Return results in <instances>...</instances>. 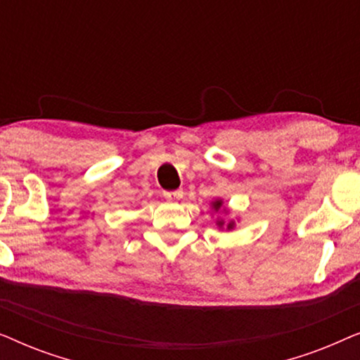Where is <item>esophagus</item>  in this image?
I'll return each mask as SVG.
<instances>
[{"label": "esophagus", "mask_w": 360, "mask_h": 360, "mask_svg": "<svg viewBox=\"0 0 360 360\" xmlns=\"http://www.w3.org/2000/svg\"><path fill=\"white\" fill-rule=\"evenodd\" d=\"M164 196L169 201H179L181 196H184V191L181 190H174V191H164Z\"/></svg>", "instance_id": "34e87169"}]
</instances>
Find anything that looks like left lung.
<instances>
[{
  "label": "left lung",
  "instance_id": "obj_1",
  "mask_svg": "<svg viewBox=\"0 0 360 360\" xmlns=\"http://www.w3.org/2000/svg\"><path fill=\"white\" fill-rule=\"evenodd\" d=\"M211 206H213V210H214V211H219V210H221V206H223V200H214L213 203H211ZM216 224H218L219 228H223V226H224V221H223V219H219L218 223H216ZM226 228H228V229H233V228H234V221H229V223H228V226H226Z\"/></svg>",
  "mask_w": 360,
  "mask_h": 360
}]
</instances>
